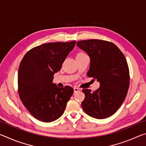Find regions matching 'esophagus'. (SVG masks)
<instances>
[{"label": "esophagus", "instance_id": "1", "mask_svg": "<svg viewBox=\"0 0 146 146\" xmlns=\"http://www.w3.org/2000/svg\"><path fill=\"white\" fill-rule=\"evenodd\" d=\"M73 89H74V92H75V93H76V92H77V91H80V89H79L78 88L74 87V88H73Z\"/></svg>", "mask_w": 146, "mask_h": 146}]
</instances>
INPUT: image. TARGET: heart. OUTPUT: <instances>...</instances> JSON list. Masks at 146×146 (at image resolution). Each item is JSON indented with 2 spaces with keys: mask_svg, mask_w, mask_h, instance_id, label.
<instances>
[{
  "mask_svg": "<svg viewBox=\"0 0 146 146\" xmlns=\"http://www.w3.org/2000/svg\"><path fill=\"white\" fill-rule=\"evenodd\" d=\"M86 55V54H85L84 53L81 52V53H78V54H77V55H76V56H80V55Z\"/></svg>",
  "mask_w": 146,
  "mask_h": 146,
  "instance_id": "1",
  "label": "heart"
}]
</instances>
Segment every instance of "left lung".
<instances>
[{"mask_svg":"<svg viewBox=\"0 0 146 146\" xmlns=\"http://www.w3.org/2000/svg\"><path fill=\"white\" fill-rule=\"evenodd\" d=\"M90 57L87 73L100 82L95 91L83 89L82 107L86 114L98 119L108 118L117 111L126 97L129 86V71L124 55L111 42L90 39L76 42Z\"/></svg>","mask_w":146,"mask_h":146,"instance_id":"left-lung-1","label":"left lung"}]
</instances>
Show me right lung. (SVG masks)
<instances>
[{
	"instance_id": "add662e5",
	"label": "right lung",
	"mask_w": 146,
	"mask_h": 146,
	"mask_svg": "<svg viewBox=\"0 0 146 146\" xmlns=\"http://www.w3.org/2000/svg\"><path fill=\"white\" fill-rule=\"evenodd\" d=\"M76 44L49 42L31 49L20 63L18 91L22 102L32 116L44 122L58 119L64 112L73 89L58 88L52 82Z\"/></svg>"
}]
</instances>
